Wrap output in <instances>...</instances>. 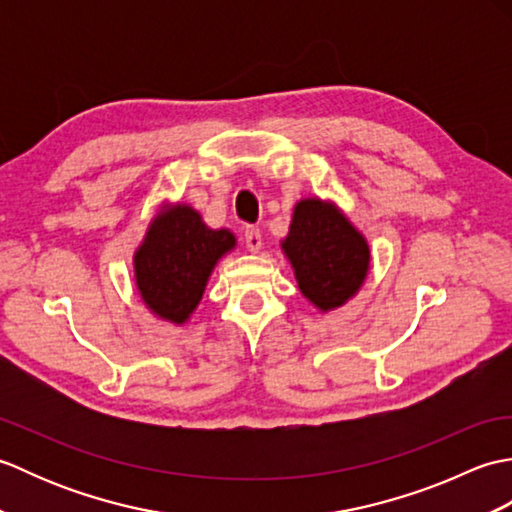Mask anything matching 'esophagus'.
Returning <instances> with one entry per match:
<instances>
[{
    "instance_id": "34e87169",
    "label": "esophagus",
    "mask_w": 512,
    "mask_h": 512,
    "mask_svg": "<svg viewBox=\"0 0 512 512\" xmlns=\"http://www.w3.org/2000/svg\"><path fill=\"white\" fill-rule=\"evenodd\" d=\"M244 242H246V248L250 250V253H257V250L262 248V233H259L257 226H246Z\"/></svg>"
}]
</instances>
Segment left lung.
Here are the masks:
<instances>
[{"mask_svg": "<svg viewBox=\"0 0 512 512\" xmlns=\"http://www.w3.org/2000/svg\"><path fill=\"white\" fill-rule=\"evenodd\" d=\"M284 250L301 292L321 310L343 306L367 275L369 248L363 235L321 200L297 204Z\"/></svg>", "mask_w": 512, "mask_h": 512, "instance_id": "1", "label": "left lung"}]
</instances>
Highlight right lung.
<instances>
[{
    "label": "right lung",
    "mask_w": 512,
    "mask_h": 512,
    "mask_svg": "<svg viewBox=\"0 0 512 512\" xmlns=\"http://www.w3.org/2000/svg\"><path fill=\"white\" fill-rule=\"evenodd\" d=\"M235 246L226 228L211 231L191 206H173L151 224L136 253V281L147 306L184 323L198 306L217 259Z\"/></svg>",
    "instance_id": "right-lung-1"
}]
</instances>
